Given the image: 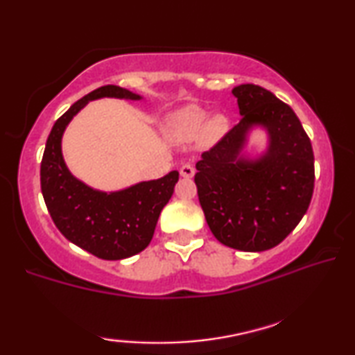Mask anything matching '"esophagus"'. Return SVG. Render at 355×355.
Listing matches in <instances>:
<instances>
[{"mask_svg": "<svg viewBox=\"0 0 355 355\" xmlns=\"http://www.w3.org/2000/svg\"><path fill=\"white\" fill-rule=\"evenodd\" d=\"M193 174H195V168L190 165V163H184V165L181 166V176L186 179H190V178H193Z\"/></svg>", "mask_w": 355, "mask_h": 355, "instance_id": "34e87169", "label": "esophagus"}]
</instances>
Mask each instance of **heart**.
Returning <instances> with one entry per match:
<instances>
[{
    "instance_id": "obj_1",
    "label": "heart",
    "mask_w": 355,
    "mask_h": 355,
    "mask_svg": "<svg viewBox=\"0 0 355 355\" xmlns=\"http://www.w3.org/2000/svg\"><path fill=\"white\" fill-rule=\"evenodd\" d=\"M229 120L223 114H213L197 105H187L166 120V132L174 142H192L202 135L203 141L216 142L225 135Z\"/></svg>"
}]
</instances>
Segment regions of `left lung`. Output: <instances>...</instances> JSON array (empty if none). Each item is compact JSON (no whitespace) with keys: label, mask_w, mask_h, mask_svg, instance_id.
<instances>
[{"label":"left lung","mask_w":355,"mask_h":355,"mask_svg":"<svg viewBox=\"0 0 355 355\" xmlns=\"http://www.w3.org/2000/svg\"><path fill=\"white\" fill-rule=\"evenodd\" d=\"M241 120L197 162L198 200L220 243L240 251H266L285 240L309 208L314 192V152L290 105L261 86L232 89ZM264 127L270 146L246 159L248 132Z\"/></svg>","instance_id":"obj_1"}]
</instances>
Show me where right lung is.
<instances>
[{"label":"right lung","mask_w":355,"mask_h":355,"mask_svg":"<svg viewBox=\"0 0 355 355\" xmlns=\"http://www.w3.org/2000/svg\"><path fill=\"white\" fill-rule=\"evenodd\" d=\"M102 97L139 101L115 85L101 86L81 97L54 123L41 160V192L55 227L67 240L101 259L118 261L141 253L150 243L162 209L174 192L179 173L137 182L118 192H101L67 168L62 136L69 123L89 101Z\"/></svg>","instance_id":"1"}]
</instances>
